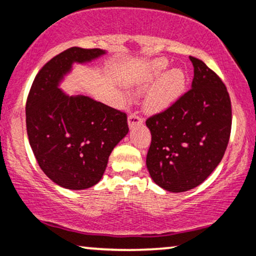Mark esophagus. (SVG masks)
<instances>
[{
    "label": "esophagus",
    "instance_id": "34e87169",
    "mask_svg": "<svg viewBox=\"0 0 256 256\" xmlns=\"http://www.w3.org/2000/svg\"><path fill=\"white\" fill-rule=\"evenodd\" d=\"M128 126H130V128H132V126H134V125H140L142 122H143V119H142V116L138 114L137 112H134V113H131L130 116H128Z\"/></svg>",
    "mask_w": 256,
    "mask_h": 256
}]
</instances>
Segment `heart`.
Wrapping results in <instances>:
<instances>
[{
	"mask_svg": "<svg viewBox=\"0 0 256 256\" xmlns=\"http://www.w3.org/2000/svg\"><path fill=\"white\" fill-rule=\"evenodd\" d=\"M168 62L163 58L154 60L149 66L146 80H154L167 70ZM187 87V76L181 69H172L166 72L152 88L144 98V107L148 112L158 113L170 107L178 98L182 96Z\"/></svg>",
	"mask_w": 256,
	"mask_h": 256,
	"instance_id": "b5f03b06",
	"label": "heart"
}]
</instances>
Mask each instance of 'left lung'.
<instances>
[{
    "label": "left lung",
    "mask_w": 256,
    "mask_h": 256,
    "mask_svg": "<svg viewBox=\"0 0 256 256\" xmlns=\"http://www.w3.org/2000/svg\"><path fill=\"white\" fill-rule=\"evenodd\" d=\"M192 88L146 119L152 144L146 167L154 182L169 192H184L204 182L223 158L232 132V101L226 84L202 60Z\"/></svg>",
    "instance_id": "8db88e82"
}]
</instances>
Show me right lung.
Listing matches in <instances>:
<instances>
[{"instance_id":"right-lung-1","label":"right lung","mask_w":256,"mask_h":256,"mask_svg":"<svg viewBox=\"0 0 256 256\" xmlns=\"http://www.w3.org/2000/svg\"><path fill=\"white\" fill-rule=\"evenodd\" d=\"M104 54L100 48H70L36 74L26 102L30 146L39 167L54 184L86 190L101 180L114 146L128 132V116L84 95L58 88L72 63Z\"/></svg>"}]
</instances>
